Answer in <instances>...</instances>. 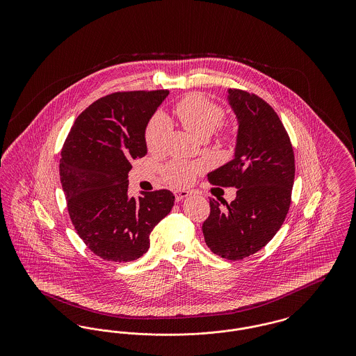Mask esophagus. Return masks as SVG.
<instances>
[{
  "label": "esophagus",
  "instance_id": "1",
  "mask_svg": "<svg viewBox=\"0 0 356 356\" xmlns=\"http://www.w3.org/2000/svg\"><path fill=\"white\" fill-rule=\"evenodd\" d=\"M189 196V192L188 191H176L175 192V199H176V202H181L183 199H186Z\"/></svg>",
  "mask_w": 356,
  "mask_h": 356
}]
</instances>
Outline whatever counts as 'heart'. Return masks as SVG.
<instances>
[{
  "instance_id": "1",
  "label": "heart",
  "mask_w": 356,
  "mask_h": 356,
  "mask_svg": "<svg viewBox=\"0 0 356 356\" xmlns=\"http://www.w3.org/2000/svg\"><path fill=\"white\" fill-rule=\"evenodd\" d=\"M173 113L177 121L188 132L196 137H208L224 119V111L219 104L211 102L202 93H189L183 97L173 108ZM145 144L148 151L152 153L161 152L167 140V125L160 116L153 118L145 128ZM224 138L228 134L224 132ZM202 170L199 164H189L186 161L175 160L167 165L164 170L165 179L173 186H188Z\"/></svg>"
}]
</instances>
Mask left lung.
Wrapping results in <instances>:
<instances>
[{"instance_id": "obj_1", "label": "left lung", "mask_w": 356, "mask_h": 356, "mask_svg": "<svg viewBox=\"0 0 356 356\" xmlns=\"http://www.w3.org/2000/svg\"><path fill=\"white\" fill-rule=\"evenodd\" d=\"M236 115L234 160L208 173L213 186H235L236 199H209L204 221L207 245L228 260H241L260 251L287 216L295 179V156L287 131L271 105L240 89H228Z\"/></svg>"}]
</instances>
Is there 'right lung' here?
I'll use <instances>...</instances> for the list:
<instances>
[{"label": "right lung", "instance_id": "obj_1", "mask_svg": "<svg viewBox=\"0 0 356 356\" xmlns=\"http://www.w3.org/2000/svg\"><path fill=\"white\" fill-rule=\"evenodd\" d=\"M168 90L116 92L89 105L64 143L60 180L69 216L86 247L125 263L149 248L154 225L172 209L168 189L128 195L131 161L147 154L145 128Z\"/></svg>", "mask_w": 356, "mask_h": 356}]
</instances>
